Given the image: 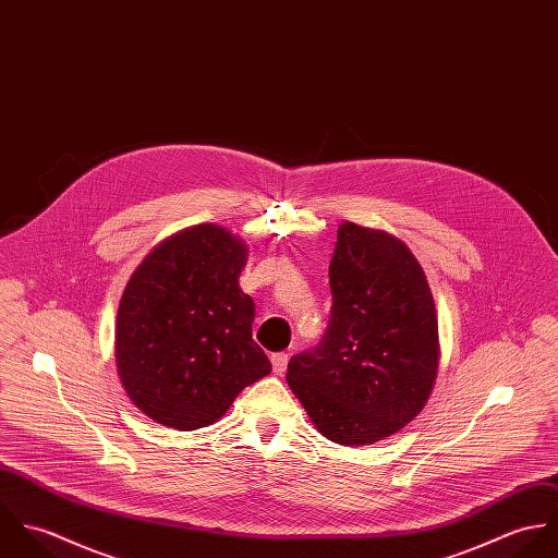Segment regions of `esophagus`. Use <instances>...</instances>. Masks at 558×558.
I'll return each mask as SVG.
<instances>
[{"label":"esophagus","mask_w":558,"mask_h":558,"mask_svg":"<svg viewBox=\"0 0 558 558\" xmlns=\"http://www.w3.org/2000/svg\"><path fill=\"white\" fill-rule=\"evenodd\" d=\"M288 361H290V356H288L286 352H277V354H272V356H270L272 372H275L277 376H283V374H286V369H288Z\"/></svg>","instance_id":"34e87169"}]
</instances>
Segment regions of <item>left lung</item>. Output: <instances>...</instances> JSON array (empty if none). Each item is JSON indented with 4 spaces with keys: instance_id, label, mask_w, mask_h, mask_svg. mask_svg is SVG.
<instances>
[{
    "instance_id": "left-lung-1",
    "label": "left lung",
    "mask_w": 558,
    "mask_h": 558,
    "mask_svg": "<svg viewBox=\"0 0 558 558\" xmlns=\"http://www.w3.org/2000/svg\"><path fill=\"white\" fill-rule=\"evenodd\" d=\"M332 310L316 350L288 363V385L319 434L343 447L403 429L438 376V316L405 242L343 221L328 266Z\"/></svg>"
}]
</instances>
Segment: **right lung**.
I'll use <instances>...</instances> for the list:
<instances>
[{
    "label": "right lung",
    "mask_w": 558,
    "mask_h": 558,
    "mask_svg": "<svg viewBox=\"0 0 558 558\" xmlns=\"http://www.w3.org/2000/svg\"><path fill=\"white\" fill-rule=\"evenodd\" d=\"M246 257L240 236L199 223L160 240L131 275L116 319V367L155 423L206 427L270 374L251 337L255 305L239 286Z\"/></svg>",
    "instance_id": "add662e5"
}]
</instances>
